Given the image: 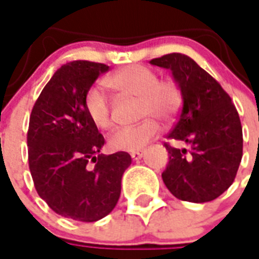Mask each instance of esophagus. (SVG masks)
Returning a JSON list of instances; mask_svg holds the SVG:
<instances>
[{"instance_id":"obj_1","label":"esophagus","mask_w":259,"mask_h":259,"mask_svg":"<svg viewBox=\"0 0 259 259\" xmlns=\"http://www.w3.org/2000/svg\"><path fill=\"white\" fill-rule=\"evenodd\" d=\"M144 152L143 151H135V152H130V156L135 159V160H139V159L143 158Z\"/></svg>"}]
</instances>
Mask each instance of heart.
<instances>
[{"label":"heart","mask_w":259,"mask_h":259,"mask_svg":"<svg viewBox=\"0 0 259 259\" xmlns=\"http://www.w3.org/2000/svg\"><path fill=\"white\" fill-rule=\"evenodd\" d=\"M104 83L122 96L137 97L140 123L115 129L108 136V145L114 151H141L156 139L160 119L173 122L183 107V91L173 78L159 79L158 72L141 64H132L108 76ZM86 114L99 129H108L112 123L111 103L99 88H91L83 99Z\"/></svg>","instance_id":"obj_1"}]
</instances>
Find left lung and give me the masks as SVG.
I'll return each instance as SVG.
<instances>
[{
    "label": "left lung",
    "instance_id": "1",
    "mask_svg": "<svg viewBox=\"0 0 259 259\" xmlns=\"http://www.w3.org/2000/svg\"><path fill=\"white\" fill-rule=\"evenodd\" d=\"M168 68L183 91V110L167 139L168 163L162 173L164 185L184 202L217 199L235 181L243 156L240 118L227 92L191 57L170 53L151 60Z\"/></svg>",
    "mask_w": 259,
    "mask_h": 259
}]
</instances>
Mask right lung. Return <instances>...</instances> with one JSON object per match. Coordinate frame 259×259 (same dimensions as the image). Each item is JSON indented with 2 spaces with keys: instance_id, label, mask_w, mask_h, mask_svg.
Listing matches in <instances>:
<instances>
[{
  "instance_id": "1",
  "label": "right lung",
  "mask_w": 259,
  "mask_h": 259,
  "mask_svg": "<svg viewBox=\"0 0 259 259\" xmlns=\"http://www.w3.org/2000/svg\"><path fill=\"white\" fill-rule=\"evenodd\" d=\"M108 68L88 60L63 64L30 115L28 167L34 187L56 214L75 221H99L114 210L122 176L132 163L123 151L100 154L104 137L83 105L86 92ZM89 161L95 168L87 166Z\"/></svg>"
}]
</instances>
